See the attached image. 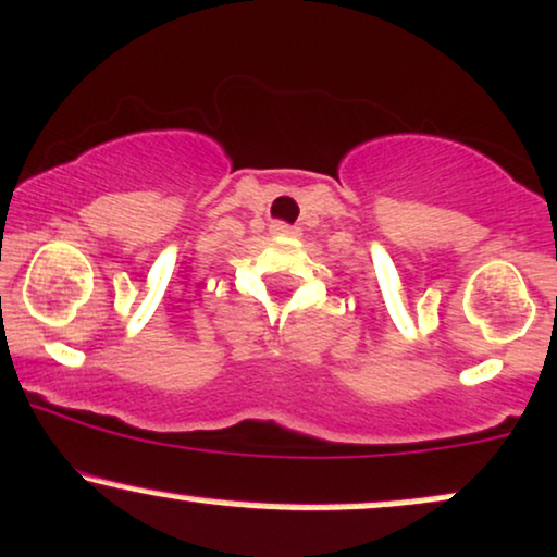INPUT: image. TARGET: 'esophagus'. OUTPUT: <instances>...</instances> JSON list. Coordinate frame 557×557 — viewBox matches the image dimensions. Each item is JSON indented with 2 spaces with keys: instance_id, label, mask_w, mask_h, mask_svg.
I'll list each match as a JSON object with an SVG mask.
<instances>
[{
  "instance_id": "obj_1",
  "label": "esophagus",
  "mask_w": 557,
  "mask_h": 557,
  "mask_svg": "<svg viewBox=\"0 0 557 557\" xmlns=\"http://www.w3.org/2000/svg\"><path fill=\"white\" fill-rule=\"evenodd\" d=\"M272 235H296V227H290V224H285V222H274L272 224Z\"/></svg>"
}]
</instances>
